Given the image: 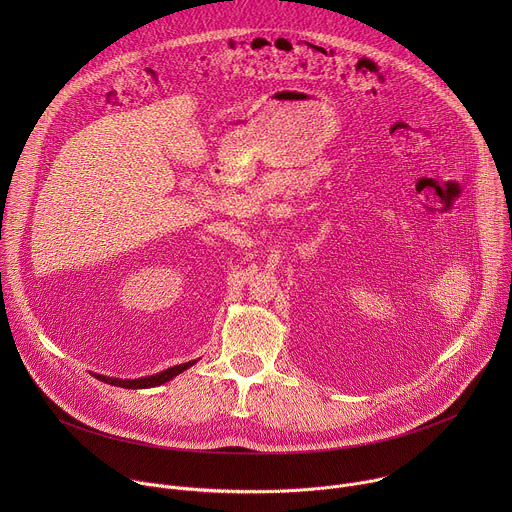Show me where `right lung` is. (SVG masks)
Listing matches in <instances>:
<instances>
[{"label":"right lung","instance_id":"1","mask_svg":"<svg viewBox=\"0 0 512 512\" xmlns=\"http://www.w3.org/2000/svg\"><path fill=\"white\" fill-rule=\"evenodd\" d=\"M196 360L192 362H184V364H178V367H172V369H166L164 373H158V375H152V377H143V379H133V381H119V379H107V377H99V381H105L109 385H119V387H125V389H148V387H158L170 379H174L176 375L184 373L188 367H192Z\"/></svg>","mask_w":512,"mask_h":512}]
</instances>
